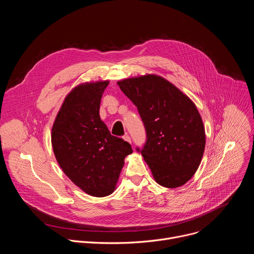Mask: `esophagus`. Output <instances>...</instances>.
Instances as JSON below:
<instances>
[{"label":"esophagus","instance_id":"34e87169","mask_svg":"<svg viewBox=\"0 0 254 254\" xmlns=\"http://www.w3.org/2000/svg\"><path fill=\"white\" fill-rule=\"evenodd\" d=\"M123 137H124V139H125V140H126V141H127V142H131V139H130V136H129V135H128V134H125V135H124V136H123Z\"/></svg>","mask_w":254,"mask_h":254}]
</instances>
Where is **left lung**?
Returning <instances> with one entry per match:
<instances>
[{
	"label": "left lung",
	"instance_id": "1",
	"mask_svg": "<svg viewBox=\"0 0 254 254\" xmlns=\"http://www.w3.org/2000/svg\"><path fill=\"white\" fill-rule=\"evenodd\" d=\"M136 106L147 133L136 148L156 182L184 185L196 173L205 149V128L193 101L165 78L149 74L118 82Z\"/></svg>",
	"mask_w": 254,
	"mask_h": 254
}]
</instances>
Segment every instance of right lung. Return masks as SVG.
Masks as SVG:
<instances>
[{
	"label": "right lung",
	"mask_w": 254,
	"mask_h": 254,
	"mask_svg": "<svg viewBox=\"0 0 254 254\" xmlns=\"http://www.w3.org/2000/svg\"><path fill=\"white\" fill-rule=\"evenodd\" d=\"M108 81L83 83L72 89L52 127L55 158L65 175L94 197L111 195L130 144L112 135L100 120L99 107Z\"/></svg>",
	"instance_id": "obj_1"
}]
</instances>
